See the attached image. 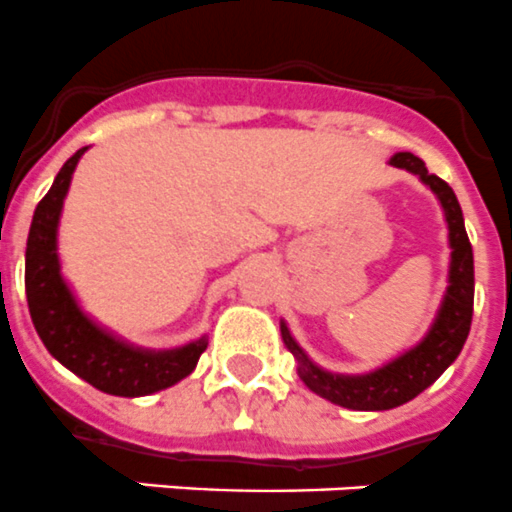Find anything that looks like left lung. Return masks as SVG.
I'll use <instances>...</instances> for the list:
<instances>
[{"instance_id": "left-lung-1", "label": "left lung", "mask_w": 512, "mask_h": 512, "mask_svg": "<svg viewBox=\"0 0 512 512\" xmlns=\"http://www.w3.org/2000/svg\"><path fill=\"white\" fill-rule=\"evenodd\" d=\"M390 164L416 175L437 196L445 214L450 266H447L445 295H442L432 327L426 329V335L413 348L377 369L366 374H337L311 361L298 340L290 335L287 324L280 322L282 342L298 361V377L303 379V384L319 398L350 408V411H390L421 395L460 356L468 329H471V316H474V251L468 243L463 211H460L453 188L426 170V164L411 151H398Z\"/></svg>"}]
</instances>
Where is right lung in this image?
Masks as SVG:
<instances>
[{
	"instance_id": "obj_1",
	"label": "right lung",
	"mask_w": 512,
	"mask_h": 512,
	"mask_svg": "<svg viewBox=\"0 0 512 512\" xmlns=\"http://www.w3.org/2000/svg\"><path fill=\"white\" fill-rule=\"evenodd\" d=\"M86 151L88 146H83L62 164L49 193L33 211L25 248V298L38 337L65 369L107 395L143 398L188 377L209 345V337L201 335L177 348H141L83 311L73 287L62 277L57 238L67 190Z\"/></svg>"
}]
</instances>
